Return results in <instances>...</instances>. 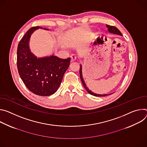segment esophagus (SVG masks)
<instances>
[{
    "instance_id": "esophagus-1",
    "label": "esophagus",
    "mask_w": 147,
    "mask_h": 147,
    "mask_svg": "<svg viewBox=\"0 0 147 147\" xmlns=\"http://www.w3.org/2000/svg\"><path fill=\"white\" fill-rule=\"evenodd\" d=\"M71 62H74L76 59V56L74 54H72L71 55Z\"/></svg>"
}]
</instances>
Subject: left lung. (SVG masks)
Segmentation results:
<instances>
[{"label":"left lung","instance_id":"8db88e82","mask_svg":"<svg viewBox=\"0 0 147 147\" xmlns=\"http://www.w3.org/2000/svg\"><path fill=\"white\" fill-rule=\"evenodd\" d=\"M106 27H107L108 28V31L109 32H110V33H112V34H117V35H119V36H122V34L121 33V32L119 31V30L116 28V27L115 26H109V25H107L106 24ZM79 74H80V80H81V82H82L84 88H85V89L87 90V92L93 95V96H97V97H102V96H107V95H110L111 94H113V93H110V94H97V93H95L94 92H93L92 90H90L86 86L85 81H84V78H83V76H82V65H80V70H79Z\"/></svg>","mask_w":147,"mask_h":147}]
</instances>
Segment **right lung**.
Segmentation results:
<instances>
[{"label": "right lung", "mask_w": 147, "mask_h": 147, "mask_svg": "<svg viewBox=\"0 0 147 147\" xmlns=\"http://www.w3.org/2000/svg\"><path fill=\"white\" fill-rule=\"evenodd\" d=\"M39 28H43L31 27L19 43L17 65L20 76L28 90L36 94L47 96L55 93L59 88L71 59H61L54 55L37 57L32 53L29 46L30 39Z\"/></svg>", "instance_id": "1"}]
</instances>
